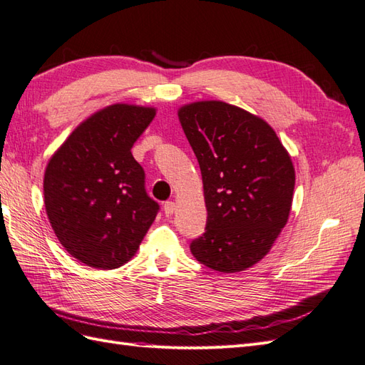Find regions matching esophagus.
Listing matches in <instances>:
<instances>
[{
	"label": "esophagus",
	"mask_w": 365,
	"mask_h": 365,
	"mask_svg": "<svg viewBox=\"0 0 365 365\" xmlns=\"http://www.w3.org/2000/svg\"><path fill=\"white\" fill-rule=\"evenodd\" d=\"M164 213H165V216H172L173 213H175V210H176V205H175V202H172V201H168V202H164Z\"/></svg>",
	"instance_id": "34e87169"
}]
</instances>
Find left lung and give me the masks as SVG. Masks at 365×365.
Returning <instances> with one entry per match:
<instances>
[{
    "label": "left lung",
    "mask_w": 365,
    "mask_h": 365,
    "mask_svg": "<svg viewBox=\"0 0 365 365\" xmlns=\"http://www.w3.org/2000/svg\"><path fill=\"white\" fill-rule=\"evenodd\" d=\"M178 118L201 168L205 233L195 259L219 272H240L269 252L288 222L295 170L263 118L220 101L184 105Z\"/></svg>",
    "instance_id": "8db88e82"
}]
</instances>
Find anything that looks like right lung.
<instances>
[{"instance_id": "add662e5", "label": "right lung", "mask_w": 365, "mask_h": 365, "mask_svg": "<svg viewBox=\"0 0 365 365\" xmlns=\"http://www.w3.org/2000/svg\"><path fill=\"white\" fill-rule=\"evenodd\" d=\"M155 108L115 103L83 120L48 160L43 204L68 254L97 269L128 263L160 210L132 146Z\"/></svg>"}]
</instances>
